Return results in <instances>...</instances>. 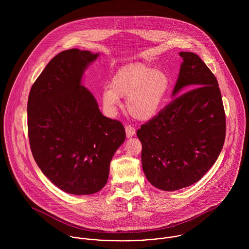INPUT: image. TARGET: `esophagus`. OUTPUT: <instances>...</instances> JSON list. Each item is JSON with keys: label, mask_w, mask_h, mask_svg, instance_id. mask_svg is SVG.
Wrapping results in <instances>:
<instances>
[{"label": "esophagus", "mask_w": 249, "mask_h": 249, "mask_svg": "<svg viewBox=\"0 0 249 249\" xmlns=\"http://www.w3.org/2000/svg\"><path fill=\"white\" fill-rule=\"evenodd\" d=\"M135 128L134 127H132L131 125H126L125 126V133H126V137L127 138H130V137H132V136H134L135 135Z\"/></svg>", "instance_id": "34e87169"}]
</instances>
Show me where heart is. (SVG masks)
Returning <instances> with one entry per match:
<instances>
[{
	"mask_svg": "<svg viewBox=\"0 0 249 249\" xmlns=\"http://www.w3.org/2000/svg\"><path fill=\"white\" fill-rule=\"evenodd\" d=\"M170 89L171 78L166 71L131 63L115 72L110 85L104 87L101 99L107 115L115 116L120 98H125L127 112L136 120L146 122L157 115Z\"/></svg>",
	"mask_w": 249,
	"mask_h": 249,
	"instance_id": "b5f03b06",
	"label": "heart"
}]
</instances>
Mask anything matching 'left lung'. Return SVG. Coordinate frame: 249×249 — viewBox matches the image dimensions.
<instances>
[{
    "label": "left lung",
    "instance_id": "left-lung-1",
    "mask_svg": "<svg viewBox=\"0 0 249 249\" xmlns=\"http://www.w3.org/2000/svg\"><path fill=\"white\" fill-rule=\"evenodd\" d=\"M179 55L183 62L173 91L175 100L137 130L145 178L169 192L191 186L211 169L226 128L213 72L197 54L181 52ZM181 90L187 92L180 95Z\"/></svg>",
    "mask_w": 249,
    "mask_h": 249
}]
</instances>
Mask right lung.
Segmentation results:
<instances>
[{
  "mask_svg": "<svg viewBox=\"0 0 249 249\" xmlns=\"http://www.w3.org/2000/svg\"><path fill=\"white\" fill-rule=\"evenodd\" d=\"M99 56L71 49L55 55L34 83L28 101L31 149L42 173L60 190L92 195L107 184L113 155L124 142V125L102 114L81 84Z\"/></svg>",
  "mask_w": 249,
  "mask_h": 249,
  "instance_id": "right-lung-1",
  "label": "right lung"
}]
</instances>
